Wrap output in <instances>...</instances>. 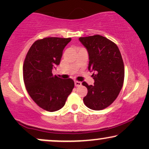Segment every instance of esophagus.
<instances>
[{
  "label": "esophagus",
  "mask_w": 149,
  "mask_h": 149,
  "mask_svg": "<svg viewBox=\"0 0 149 149\" xmlns=\"http://www.w3.org/2000/svg\"><path fill=\"white\" fill-rule=\"evenodd\" d=\"M74 85L76 87H79L81 85V83L79 82V81H74Z\"/></svg>",
  "instance_id": "obj_1"
}]
</instances>
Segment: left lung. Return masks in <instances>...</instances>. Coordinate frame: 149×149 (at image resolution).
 <instances>
[{
	"label": "left lung",
	"mask_w": 149,
	"mask_h": 149,
	"mask_svg": "<svg viewBox=\"0 0 149 149\" xmlns=\"http://www.w3.org/2000/svg\"><path fill=\"white\" fill-rule=\"evenodd\" d=\"M79 40L89 54V70L94 84L82 85L87 88L83 102L89 109L100 111L109 107L115 100L123 87L124 81L123 61L115 42L99 34L80 37Z\"/></svg>",
	"instance_id": "left-lung-1"
}]
</instances>
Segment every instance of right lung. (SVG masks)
I'll return each mask as SVG.
<instances>
[{"mask_svg":"<svg viewBox=\"0 0 149 149\" xmlns=\"http://www.w3.org/2000/svg\"><path fill=\"white\" fill-rule=\"evenodd\" d=\"M71 38L47 37L32 44L23 66L24 81L28 94L41 109L49 112L64 107L74 81L54 76L53 68L59 65L63 50Z\"/></svg>","mask_w":149,"mask_h":149,"instance_id":"right-lung-1","label":"right lung"}]
</instances>
